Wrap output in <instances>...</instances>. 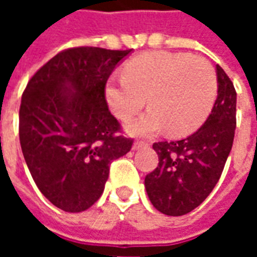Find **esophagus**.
I'll return each instance as SVG.
<instances>
[{
    "instance_id": "obj_1",
    "label": "esophagus",
    "mask_w": 257,
    "mask_h": 257,
    "mask_svg": "<svg viewBox=\"0 0 257 257\" xmlns=\"http://www.w3.org/2000/svg\"><path fill=\"white\" fill-rule=\"evenodd\" d=\"M147 146H149V143L145 142V140H136L134 143V146H132V149H134V150H140V149L147 147Z\"/></svg>"
}]
</instances>
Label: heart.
<instances>
[{"instance_id":"obj_1","label":"heart","mask_w":257,"mask_h":257,"mask_svg":"<svg viewBox=\"0 0 257 257\" xmlns=\"http://www.w3.org/2000/svg\"><path fill=\"white\" fill-rule=\"evenodd\" d=\"M217 81L213 66L186 53H146L123 67V77L108 81L106 101L112 114L128 121L146 99L151 110L128 123L134 136H151L168 128L173 136L194 132L213 107Z\"/></svg>"}]
</instances>
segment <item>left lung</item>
Returning <instances> with one entry per match:
<instances>
[{
  "instance_id": "obj_1",
  "label": "left lung",
  "mask_w": 257,
  "mask_h": 257,
  "mask_svg": "<svg viewBox=\"0 0 257 257\" xmlns=\"http://www.w3.org/2000/svg\"><path fill=\"white\" fill-rule=\"evenodd\" d=\"M217 97L204 125L175 142H158V167L145 179L151 204L168 216L195 209L219 182L235 132L237 92L224 70L216 64Z\"/></svg>"
}]
</instances>
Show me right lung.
I'll return each mask as SVG.
<instances>
[{"instance_id": "1", "label": "right lung", "mask_w": 257, "mask_h": 257, "mask_svg": "<svg viewBox=\"0 0 257 257\" xmlns=\"http://www.w3.org/2000/svg\"><path fill=\"white\" fill-rule=\"evenodd\" d=\"M132 52L79 47L53 56L26 86L19 111L22 151L45 198L64 212H82L100 198L110 164L132 139L107 107L104 88Z\"/></svg>"}]
</instances>
